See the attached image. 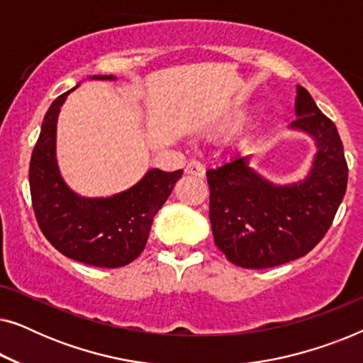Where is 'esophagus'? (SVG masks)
Here are the masks:
<instances>
[{
	"instance_id": "1",
	"label": "esophagus",
	"mask_w": 363,
	"mask_h": 363,
	"mask_svg": "<svg viewBox=\"0 0 363 363\" xmlns=\"http://www.w3.org/2000/svg\"><path fill=\"white\" fill-rule=\"evenodd\" d=\"M185 172L188 173V175H191V177L203 178V177H205V165H203V163H200V162H196V160H191L186 165Z\"/></svg>"
}]
</instances>
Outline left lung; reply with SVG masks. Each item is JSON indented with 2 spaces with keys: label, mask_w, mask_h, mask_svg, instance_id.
<instances>
[{
  "label": "left lung",
  "mask_w": 363,
  "mask_h": 363,
  "mask_svg": "<svg viewBox=\"0 0 363 363\" xmlns=\"http://www.w3.org/2000/svg\"><path fill=\"white\" fill-rule=\"evenodd\" d=\"M292 128L309 133L317 153L302 182L274 185L238 155L206 172L215 245L233 264L266 269L314 250L334 221L349 180L344 145L334 122L297 86Z\"/></svg>",
  "instance_id": "obj_1"
}]
</instances>
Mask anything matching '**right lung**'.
<instances>
[{"instance_id": "right-lung-1", "label": "right lung", "mask_w": 363, "mask_h": 363, "mask_svg": "<svg viewBox=\"0 0 363 363\" xmlns=\"http://www.w3.org/2000/svg\"><path fill=\"white\" fill-rule=\"evenodd\" d=\"M74 89L59 96L44 116L29 163L33 210L43 235L59 252L84 264L113 269L130 264L140 256L153 216L170 196L183 172L153 168L137 185L113 196L76 195L59 175L56 163L57 116Z\"/></svg>"}]
</instances>
